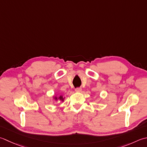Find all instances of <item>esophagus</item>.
<instances>
[{
    "mask_svg": "<svg viewBox=\"0 0 147 147\" xmlns=\"http://www.w3.org/2000/svg\"><path fill=\"white\" fill-rule=\"evenodd\" d=\"M75 91L78 92H80L82 91V88L81 87H77L75 88Z\"/></svg>",
    "mask_w": 147,
    "mask_h": 147,
    "instance_id": "1",
    "label": "esophagus"
}]
</instances>
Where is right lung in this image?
<instances>
[{"label": "right lung", "instance_id": "right-lung-1", "mask_svg": "<svg viewBox=\"0 0 147 147\" xmlns=\"http://www.w3.org/2000/svg\"><path fill=\"white\" fill-rule=\"evenodd\" d=\"M55 100H57V97H55ZM59 99L60 100H63V98H62V96H60V97H59Z\"/></svg>", "mask_w": 147, "mask_h": 147}]
</instances>
